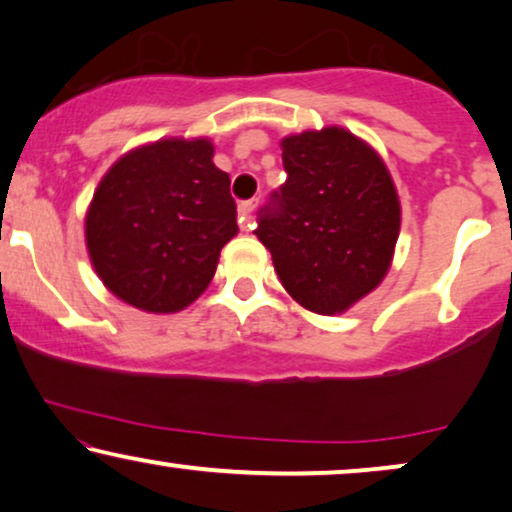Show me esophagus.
Masks as SVG:
<instances>
[{
  "label": "esophagus",
  "instance_id": "1",
  "mask_svg": "<svg viewBox=\"0 0 512 512\" xmlns=\"http://www.w3.org/2000/svg\"><path fill=\"white\" fill-rule=\"evenodd\" d=\"M255 208H257V199L238 203V224H241V229L248 231L255 227V217H252V210Z\"/></svg>",
  "mask_w": 512,
  "mask_h": 512
}]
</instances>
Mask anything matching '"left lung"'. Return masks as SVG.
<instances>
[{
  "instance_id": "8db88e82",
  "label": "left lung",
  "mask_w": 512,
  "mask_h": 512,
  "mask_svg": "<svg viewBox=\"0 0 512 512\" xmlns=\"http://www.w3.org/2000/svg\"><path fill=\"white\" fill-rule=\"evenodd\" d=\"M288 180L257 238L288 295L320 316L349 311L391 269L400 199L377 149L342 126L281 140Z\"/></svg>"
}]
</instances>
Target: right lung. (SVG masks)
<instances>
[{
  "instance_id": "right-lung-1",
  "label": "right lung",
  "mask_w": 512,
  "mask_h": 512,
  "mask_svg": "<svg viewBox=\"0 0 512 512\" xmlns=\"http://www.w3.org/2000/svg\"><path fill=\"white\" fill-rule=\"evenodd\" d=\"M208 138H163L112 163L86 210V250L102 285L147 313H177L213 281L238 234L229 175Z\"/></svg>"
}]
</instances>
